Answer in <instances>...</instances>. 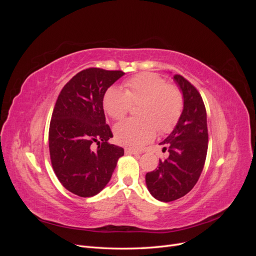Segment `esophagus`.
Here are the masks:
<instances>
[{"mask_svg": "<svg viewBox=\"0 0 256 256\" xmlns=\"http://www.w3.org/2000/svg\"><path fill=\"white\" fill-rule=\"evenodd\" d=\"M125 152L129 154H140L138 150H132V148H125Z\"/></svg>", "mask_w": 256, "mask_h": 256, "instance_id": "obj_1", "label": "esophagus"}]
</instances>
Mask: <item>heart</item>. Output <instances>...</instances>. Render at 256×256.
I'll return each instance as SVG.
<instances>
[{"label": "heart", "instance_id": "obj_1", "mask_svg": "<svg viewBox=\"0 0 256 256\" xmlns=\"http://www.w3.org/2000/svg\"><path fill=\"white\" fill-rule=\"evenodd\" d=\"M125 90L108 88L102 96V106L113 120H120L131 104H140L138 114L143 118H128L114 126L118 143L138 148L150 142L157 134L171 131L180 118L184 99L180 90L157 74L142 72L125 81Z\"/></svg>", "mask_w": 256, "mask_h": 256}]
</instances>
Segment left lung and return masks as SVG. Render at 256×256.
Segmentation results:
<instances>
[{"mask_svg": "<svg viewBox=\"0 0 256 256\" xmlns=\"http://www.w3.org/2000/svg\"><path fill=\"white\" fill-rule=\"evenodd\" d=\"M184 98V109L174 130L160 145L168 152L166 160L145 176L147 189L161 202H172L187 194L198 182L208 148L207 115L198 90L182 76L175 74Z\"/></svg>", "mask_w": 256, "mask_h": 256, "instance_id": "left-lung-1", "label": "left lung"}]
</instances>
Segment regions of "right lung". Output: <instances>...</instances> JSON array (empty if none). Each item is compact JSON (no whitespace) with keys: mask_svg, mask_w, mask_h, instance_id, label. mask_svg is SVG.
Returning <instances> with one entry per match:
<instances>
[{"mask_svg":"<svg viewBox=\"0 0 256 256\" xmlns=\"http://www.w3.org/2000/svg\"><path fill=\"white\" fill-rule=\"evenodd\" d=\"M124 74L88 68L69 80L58 97L49 128L51 164L60 184L76 196L98 194L124 154L122 147L108 142L113 134L102 106L106 90Z\"/></svg>","mask_w":256,"mask_h":256,"instance_id":"1","label":"right lung"}]
</instances>
